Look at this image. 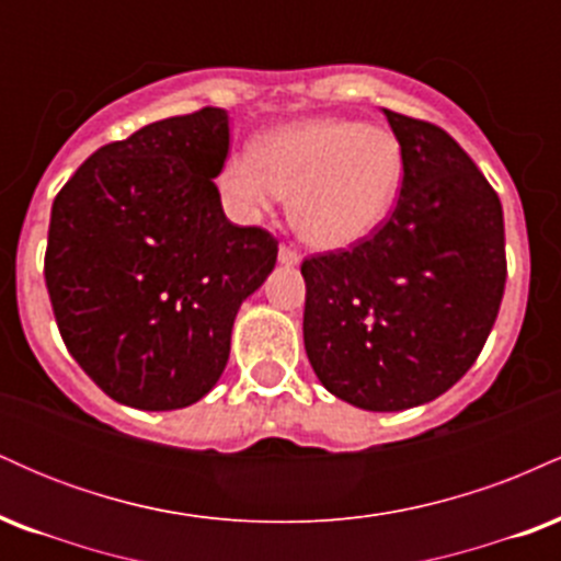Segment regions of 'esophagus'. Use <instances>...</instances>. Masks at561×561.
<instances>
[{"label":"esophagus","instance_id":"34e87169","mask_svg":"<svg viewBox=\"0 0 561 561\" xmlns=\"http://www.w3.org/2000/svg\"><path fill=\"white\" fill-rule=\"evenodd\" d=\"M276 259H279L282 266H298V263H300V253H298V250L287 248V244H282L279 255H276Z\"/></svg>","mask_w":561,"mask_h":561}]
</instances>
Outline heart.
Instances as JSON below:
<instances>
[{"mask_svg":"<svg viewBox=\"0 0 561 561\" xmlns=\"http://www.w3.org/2000/svg\"><path fill=\"white\" fill-rule=\"evenodd\" d=\"M403 176V147L388 128L308 118L268 131L253 152L229 156L218 190L240 218L266 214L285 195L302 240L319 250H345L388 221Z\"/></svg>","mask_w":561,"mask_h":561,"instance_id":"1","label":"heart"}]
</instances>
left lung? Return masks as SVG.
Listing matches in <instances>:
<instances>
[{
    "label": "left lung",
    "instance_id": "left-lung-1",
    "mask_svg": "<svg viewBox=\"0 0 561 561\" xmlns=\"http://www.w3.org/2000/svg\"><path fill=\"white\" fill-rule=\"evenodd\" d=\"M382 113L405 156L401 197L369 240L302 261V343L334 398L403 411L480 356L506 285L504 210L443 128Z\"/></svg>",
    "mask_w": 561,
    "mask_h": 561
}]
</instances>
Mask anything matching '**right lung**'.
<instances>
[{
  "mask_svg": "<svg viewBox=\"0 0 561 561\" xmlns=\"http://www.w3.org/2000/svg\"><path fill=\"white\" fill-rule=\"evenodd\" d=\"M227 152L229 113L203 107L100 147L55 197L57 330L113 401L171 411L208 396L237 311L274 272V237L224 216Z\"/></svg>",
  "mask_w": 561,
  "mask_h": 561,
  "instance_id": "right-lung-1",
  "label": "right lung"
}]
</instances>
